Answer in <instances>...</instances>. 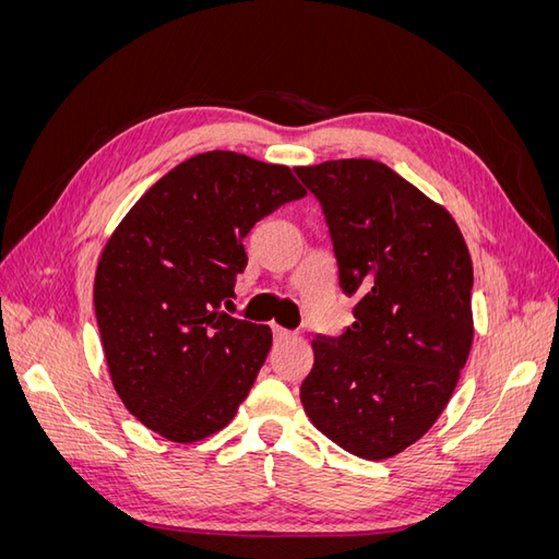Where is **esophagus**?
<instances>
[{"label": "esophagus", "mask_w": 559, "mask_h": 559, "mask_svg": "<svg viewBox=\"0 0 559 559\" xmlns=\"http://www.w3.org/2000/svg\"><path fill=\"white\" fill-rule=\"evenodd\" d=\"M273 335L277 337V341H284V337H289V335H292V331H286V329H282V326H277V324H273Z\"/></svg>", "instance_id": "esophagus-1"}]
</instances>
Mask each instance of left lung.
Wrapping results in <instances>:
<instances>
[{"mask_svg":"<svg viewBox=\"0 0 559 559\" xmlns=\"http://www.w3.org/2000/svg\"><path fill=\"white\" fill-rule=\"evenodd\" d=\"M324 212L354 324L317 335L300 384L312 425L361 460L425 436L448 405L471 341L473 265L460 226L392 167L368 158L296 167Z\"/></svg>","mask_w":559,"mask_h":559,"instance_id":"left-lung-1","label":"left lung"}]
</instances>
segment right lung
Listing matches in <instances>:
<instances>
[{
    "instance_id": "1",
    "label": "right lung",
    "mask_w": 559,
    "mask_h": 559,
    "mask_svg": "<svg viewBox=\"0 0 559 559\" xmlns=\"http://www.w3.org/2000/svg\"><path fill=\"white\" fill-rule=\"evenodd\" d=\"M302 195L286 165L207 151L160 177L111 233L97 329L116 394L151 431L193 443L238 413L273 333L222 306L247 267V233Z\"/></svg>"
}]
</instances>
